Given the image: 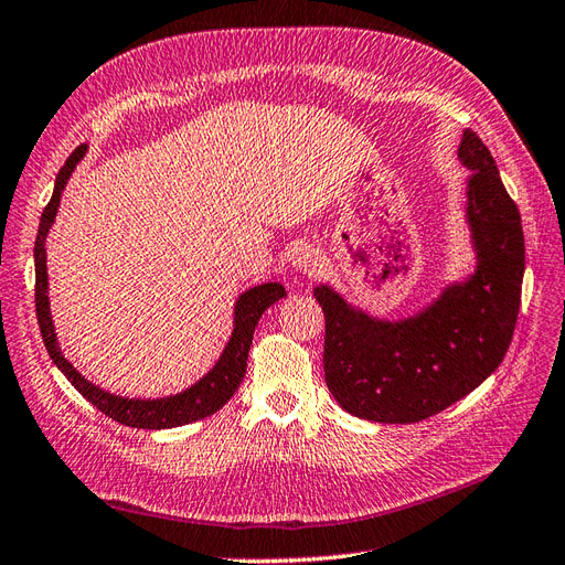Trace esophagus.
<instances>
[{"label":"esophagus","mask_w":565,"mask_h":565,"mask_svg":"<svg viewBox=\"0 0 565 565\" xmlns=\"http://www.w3.org/2000/svg\"><path fill=\"white\" fill-rule=\"evenodd\" d=\"M294 265L305 275H317L321 269V256L312 246H298L294 250Z\"/></svg>","instance_id":"obj_1"}]
</instances>
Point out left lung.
Instances as JSON below:
<instances>
[{
    "instance_id": "1",
    "label": "left lung",
    "mask_w": 565,
    "mask_h": 565,
    "mask_svg": "<svg viewBox=\"0 0 565 565\" xmlns=\"http://www.w3.org/2000/svg\"><path fill=\"white\" fill-rule=\"evenodd\" d=\"M460 159L471 169L467 217L479 256L475 277L398 323L354 312L329 286L315 288L326 317V385L363 420H427L477 390L512 342L525 269L521 213L475 131H465Z\"/></svg>"
}]
</instances>
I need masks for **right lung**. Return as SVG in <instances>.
Here are the masks:
<instances>
[{
  "instance_id": "add662e5",
  "label": "right lung",
  "mask_w": 565,
  "mask_h": 565,
  "mask_svg": "<svg viewBox=\"0 0 565 565\" xmlns=\"http://www.w3.org/2000/svg\"><path fill=\"white\" fill-rule=\"evenodd\" d=\"M84 152L86 148L79 145V148L67 157L63 169L58 171L56 188H53L49 204L44 206L38 239H34V307H38V321H40V331L46 344V352L53 359V363L63 371V375L72 382V387H75L86 402L94 404L100 413L113 417V420H117L119 425L136 427V429H169V427H180L194 420H202V417L221 411L230 402L236 387L242 385L244 373H246L248 350L253 342V331H256L265 309L269 305H275L279 298H284L286 290L281 284H263L246 290V294L236 300L234 333L227 342L221 361L215 363L209 375H204L194 387L185 392L169 398L142 402V398L115 396L110 392L98 390L96 385H90L88 380H84L75 369L70 366L67 359H63L58 350L56 333H53V323H51V312H49V298H46V248H44L46 232L53 223V217H56L63 188L67 183L72 169H75L77 161L84 157Z\"/></svg>"
}]
</instances>
